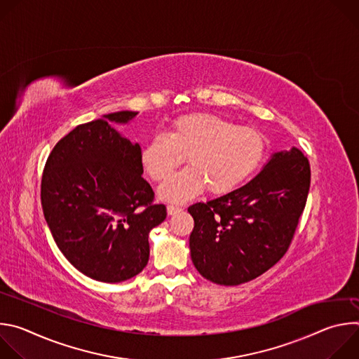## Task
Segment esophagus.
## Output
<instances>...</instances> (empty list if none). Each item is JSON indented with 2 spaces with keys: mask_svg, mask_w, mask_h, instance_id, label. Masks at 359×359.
I'll return each mask as SVG.
<instances>
[{
  "mask_svg": "<svg viewBox=\"0 0 359 359\" xmlns=\"http://www.w3.org/2000/svg\"><path fill=\"white\" fill-rule=\"evenodd\" d=\"M180 212H182V208H179V206H173V204H170V206H168V213H169L170 216L177 215V213H180Z\"/></svg>",
  "mask_w": 359,
  "mask_h": 359,
  "instance_id": "obj_1",
  "label": "esophagus"
}]
</instances>
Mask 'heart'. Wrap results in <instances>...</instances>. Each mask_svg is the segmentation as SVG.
Wrapping results in <instances>:
<instances>
[{
  "label": "heart",
  "instance_id": "1",
  "mask_svg": "<svg viewBox=\"0 0 359 359\" xmlns=\"http://www.w3.org/2000/svg\"><path fill=\"white\" fill-rule=\"evenodd\" d=\"M266 153L267 140L260 130L194 112L173 119L166 136L150 139L142 147L140 163L153 182L162 183L186 158L189 168L159 190L163 200L177 203L204 189L213 196L236 190L257 172Z\"/></svg>",
  "mask_w": 359,
  "mask_h": 359
}]
</instances>
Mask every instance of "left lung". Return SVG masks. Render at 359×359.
I'll return each mask as SVG.
<instances>
[{
	"mask_svg": "<svg viewBox=\"0 0 359 359\" xmlns=\"http://www.w3.org/2000/svg\"><path fill=\"white\" fill-rule=\"evenodd\" d=\"M311 183L310 162L278 151L247 184L187 209L194 220L190 254L212 283L238 285L264 274L287 252Z\"/></svg>",
	"mask_w": 359,
	"mask_h": 359,
	"instance_id": "obj_1",
	"label": "left lung"
}]
</instances>
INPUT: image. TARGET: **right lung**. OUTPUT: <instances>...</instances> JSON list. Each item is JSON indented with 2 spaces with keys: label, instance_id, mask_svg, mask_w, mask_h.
I'll return each mask as SVG.
<instances>
[{
  "label": "right lung",
  "instance_id": "1",
  "mask_svg": "<svg viewBox=\"0 0 359 359\" xmlns=\"http://www.w3.org/2000/svg\"><path fill=\"white\" fill-rule=\"evenodd\" d=\"M136 115L122 111L78 125L54 146L42 173L49 230L67 260L96 281L139 274L149 262V233L168 215L142 177L140 146L109 125Z\"/></svg>",
  "mask_w": 359,
  "mask_h": 359
}]
</instances>
